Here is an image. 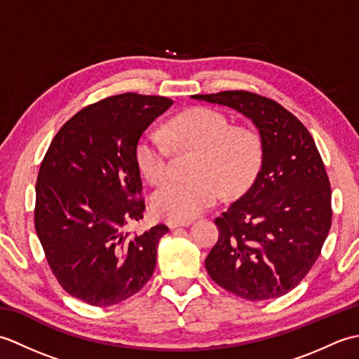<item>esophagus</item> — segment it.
Listing matches in <instances>:
<instances>
[{
    "instance_id": "1",
    "label": "esophagus",
    "mask_w": 359,
    "mask_h": 359,
    "mask_svg": "<svg viewBox=\"0 0 359 359\" xmlns=\"http://www.w3.org/2000/svg\"><path fill=\"white\" fill-rule=\"evenodd\" d=\"M166 225L170 226V230H175V228H180V226H189L191 225V220H168Z\"/></svg>"
}]
</instances>
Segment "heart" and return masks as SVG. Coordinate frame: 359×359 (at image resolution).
<instances>
[{"label":"heart","mask_w":359,"mask_h":359,"mask_svg":"<svg viewBox=\"0 0 359 359\" xmlns=\"http://www.w3.org/2000/svg\"><path fill=\"white\" fill-rule=\"evenodd\" d=\"M166 137L180 149L196 151L193 182L170 184L152 196L156 215L171 220H191L222 199L234 196L255 179L264 158L262 137L255 128L231 125L224 112L191 108L166 128ZM171 149L165 137L147 131L135 147V163L151 184L170 179Z\"/></svg>","instance_id":"b5f03b06"}]
</instances>
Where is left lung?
<instances>
[{
	"label": "left lung",
	"instance_id": "left-lung-1",
	"mask_svg": "<svg viewBox=\"0 0 359 359\" xmlns=\"http://www.w3.org/2000/svg\"><path fill=\"white\" fill-rule=\"evenodd\" d=\"M191 97L243 114L264 142L253 185L215 219L210 278L247 301L285 294L316 262L332 225L330 182L313 137L284 106L248 90Z\"/></svg>",
	"mask_w": 359,
	"mask_h": 359
}]
</instances>
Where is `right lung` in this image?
Instances as JSON below:
<instances>
[{
    "instance_id": "obj_1",
    "label": "right lung",
    "mask_w": 359,
    "mask_h": 359,
    "mask_svg": "<svg viewBox=\"0 0 359 359\" xmlns=\"http://www.w3.org/2000/svg\"><path fill=\"white\" fill-rule=\"evenodd\" d=\"M171 98L126 93L79 111L53 137L36 177L35 230L60 285L95 307L135 294L156 269L166 225L143 219L135 147Z\"/></svg>"
}]
</instances>
